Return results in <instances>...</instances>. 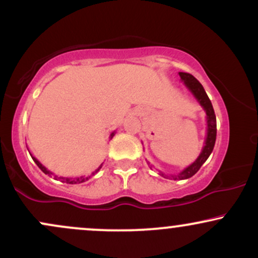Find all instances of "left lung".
<instances>
[{"mask_svg":"<svg viewBox=\"0 0 258 258\" xmlns=\"http://www.w3.org/2000/svg\"><path fill=\"white\" fill-rule=\"evenodd\" d=\"M179 78L182 80L183 84L185 85V87L191 92V94L195 97V99L198 100V103L203 106V109L206 112V138L205 143H204L203 150H201L200 155L198 156V159L195 160L191 165H189L188 167H185L184 170L180 171L178 174H167L160 172L162 177L165 178H171V179H186L193 177L198 171L200 170V167L203 166L204 162L209 159V156L211 155L212 150H214L215 143H216V135H217V123H216V115L214 111V106L211 104V100L207 97L205 90H204L203 85L194 78L193 75L188 73H178ZM150 165V164H149ZM152 168V165H150Z\"/></svg>","mask_w":258,"mask_h":258,"instance_id":"1","label":"left lung"}]
</instances>
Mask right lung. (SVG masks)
Wrapping results in <instances>:
<instances>
[{
    "mask_svg": "<svg viewBox=\"0 0 258 258\" xmlns=\"http://www.w3.org/2000/svg\"><path fill=\"white\" fill-rule=\"evenodd\" d=\"M114 136H115V131L112 132L111 135H110V138L114 137ZM30 155H31V154H30ZM31 158H32V160H34V161H35V164H36L37 166L41 168V171H42L43 173L48 174V176H53V177H54V179H60L61 182H64V183H69V184H76V183H84V182H86V180H88V178H90V177H91V176H88V177H84V176H82V177H76V178H68V177H58V176H55V174L53 173V172H51V171H49V170H47V168L44 167L43 165L41 164V162L38 161V160H37L36 158H34V156H32V155H31ZM102 165H103V164H102ZM102 165H100V166H99L98 168H97L96 172H98V171L100 170V167H102ZM96 172H93L92 174H94Z\"/></svg>",
    "mask_w": 258,
    "mask_h": 258,
    "instance_id": "obj_1",
    "label": "right lung"
}]
</instances>
